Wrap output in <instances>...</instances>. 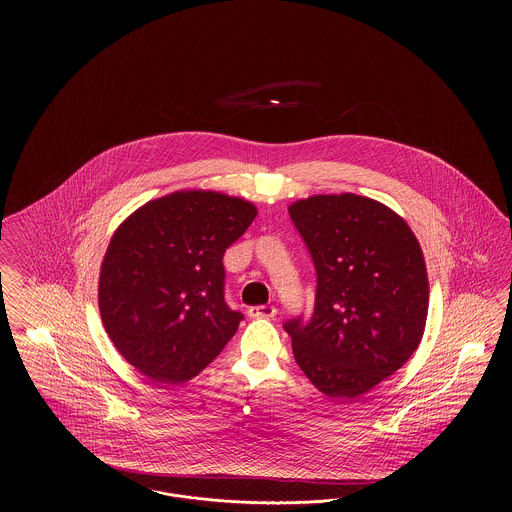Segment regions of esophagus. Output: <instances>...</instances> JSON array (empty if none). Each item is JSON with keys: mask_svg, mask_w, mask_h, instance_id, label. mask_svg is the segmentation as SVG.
<instances>
[{"mask_svg": "<svg viewBox=\"0 0 512 512\" xmlns=\"http://www.w3.org/2000/svg\"><path fill=\"white\" fill-rule=\"evenodd\" d=\"M276 307L272 305H257V307H249L247 315L253 318H272L276 317Z\"/></svg>", "mask_w": 512, "mask_h": 512, "instance_id": "1", "label": "esophagus"}]
</instances>
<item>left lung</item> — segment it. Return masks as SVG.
I'll use <instances>...</instances> for the list:
<instances>
[{"mask_svg": "<svg viewBox=\"0 0 512 512\" xmlns=\"http://www.w3.org/2000/svg\"><path fill=\"white\" fill-rule=\"evenodd\" d=\"M317 270L313 315L284 322L317 390L357 399L405 365L424 334L428 274L409 224L363 195H313L288 209Z\"/></svg>", "mask_w": 512, "mask_h": 512, "instance_id": "obj_1", "label": "left lung"}]
</instances>
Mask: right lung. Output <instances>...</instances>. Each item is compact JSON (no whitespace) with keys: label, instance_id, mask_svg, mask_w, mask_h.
<instances>
[{"label":"right lung","instance_id":"1","mask_svg":"<svg viewBox=\"0 0 512 512\" xmlns=\"http://www.w3.org/2000/svg\"><path fill=\"white\" fill-rule=\"evenodd\" d=\"M257 217L217 192L153 199L122 222L99 274V313L122 357L157 384L209 365L244 315L224 301V251Z\"/></svg>","mask_w":512,"mask_h":512}]
</instances>
